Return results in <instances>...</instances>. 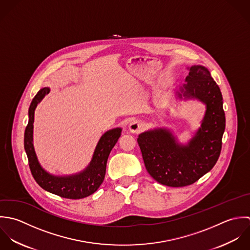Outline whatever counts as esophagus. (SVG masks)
<instances>
[{"instance_id":"34e87169","label":"esophagus","mask_w":250,"mask_h":250,"mask_svg":"<svg viewBox=\"0 0 250 250\" xmlns=\"http://www.w3.org/2000/svg\"><path fill=\"white\" fill-rule=\"evenodd\" d=\"M142 128H143V124L137 120H132L128 124V129L132 133H138L142 130Z\"/></svg>"}]
</instances>
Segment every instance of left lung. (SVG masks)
Masks as SVG:
<instances>
[{
  "instance_id": "obj_1",
  "label": "left lung",
  "mask_w": 250,
  "mask_h": 250,
  "mask_svg": "<svg viewBox=\"0 0 250 250\" xmlns=\"http://www.w3.org/2000/svg\"><path fill=\"white\" fill-rule=\"evenodd\" d=\"M188 69L187 83L175 95L179 100H196L206 106L201 125L192 138L184 145L165 127L147 130L137 138L148 173L159 184L172 188L192 185L212 169L225 130L222 95L208 69L200 64Z\"/></svg>"
}]
</instances>
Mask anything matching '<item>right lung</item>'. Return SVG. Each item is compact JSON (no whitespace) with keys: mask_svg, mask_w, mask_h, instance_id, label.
I'll use <instances>...</instances> for the list:
<instances>
[{"mask_svg":"<svg viewBox=\"0 0 250 250\" xmlns=\"http://www.w3.org/2000/svg\"><path fill=\"white\" fill-rule=\"evenodd\" d=\"M49 92L50 88L48 87L41 89L32 100L29 108V122L24 134V148L28 156L32 175L39 186L50 193L67 199L88 197L98 190L104 180L109 153L118 142L122 128L116 127L110 129L100 137L91 162L81 172L66 176L50 174L41 165L33 142L35 110L38 104Z\"/></svg>","mask_w":250,"mask_h":250,"instance_id":"obj_1","label":"right lung"}]
</instances>
